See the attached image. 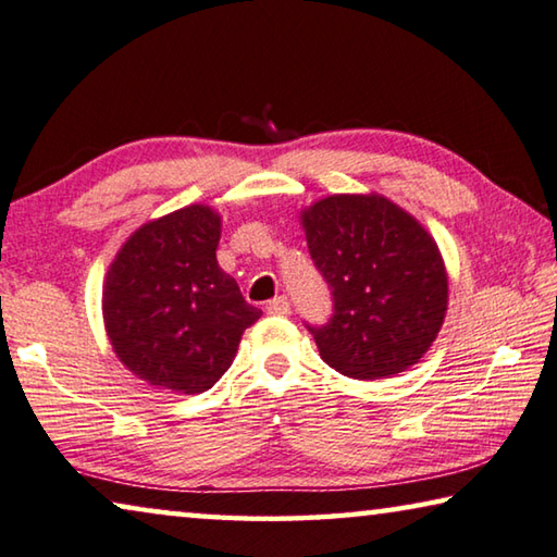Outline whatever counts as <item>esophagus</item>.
I'll list each match as a JSON object with an SVG mask.
<instances>
[{"label": "esophagus", "instance_id": "esophagus-1", "mask_svg": "<svg viewBox=\"0 0 557 557\" xmlns=\"http://www.w3.org/2000/svg\"><path fill=\"white\" fill-rule=\"evenodd\" d=\"M270 314H287L289 312V299L287 297H275L268 302Z\"/></svg>", "mask_w": 557, "mask_h": 557}]
</instances>
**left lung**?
Wrapping results in <instances>:
<instances>
[{
    "mask_svg": "<svg viewBox=\"0 0 557 557\" xmlns=\"http://www.w3.org/2000/svg\"><path fill=\"white\" fill-rule=\"evenodd\" d=\"M307 247L332 287L320 357L351 379L401 374L426 355L448 310V272L431 233L379 193H337L299 210Z\"/></svg>",
    "mask_w": 557,
    "mask_h": 557,
    "instance_id": "8db88e82",
    "label": "left lung"
}]
</instances>
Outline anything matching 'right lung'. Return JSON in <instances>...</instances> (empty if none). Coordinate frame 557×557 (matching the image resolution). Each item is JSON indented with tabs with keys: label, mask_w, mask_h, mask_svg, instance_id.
<instances>
[{
	"label": "right lung",
	"mask_w": 557,
	"mask_h": 557,
	"mask_svg": "<svg viewBox=\"0 0 557 557\" xmlns=\"http://www.w3.org/2000/svg\"><path fill=\"white\" fill-rule=\"evenodd\" d=\"M220 231L215 208L173 210L131 233L106 272L101 312L111 347L156 389L208 392L260 320L218 264Z\"/></svg>",
	"instance_id": "add662e5"
}]
</instances>
